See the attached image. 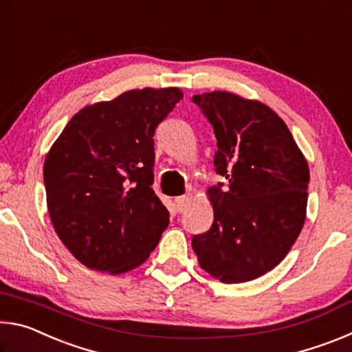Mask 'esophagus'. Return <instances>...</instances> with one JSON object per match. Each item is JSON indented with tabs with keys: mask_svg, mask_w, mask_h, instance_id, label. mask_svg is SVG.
Instances as JSON below:
<instances>
[{
	"mask_svg": "<svg viewBox=\"0 0 352 352\" xmlns=\"http://www.w3.org/2000/svg\"><path fill=\"white\" fill-rule=\"evenodd\" d=\"M189 200H190L189 195H182V197L175 199V205H177L178 212H183L184 210H186V206L189 205Z\"/></svg>",
	"mask_w": 352,
	"mask_h": 352,
	"instance_id": "esophagus-1",
	"label": "esophagus"
}]
</instances>
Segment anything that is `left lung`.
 <instances>
[{
	"label": "left lung",
	"instance_id": "8db88e82",
	"mask_svg": "<svg viewBox=\"0 0 352 352\" xmlns=\"http://www.w3.org/2000/svg\"><path fill=\"white\" fill-rule=\"evenodd\" d=\"M192 100L214 129V166L226 180L206 190L214 220L192 237V250L219 281H252L275 269L301 233L309 166L289 127L265 104L228 91Z\"/></svg>",
	"mask_w": 352,
	"mask_h": 352
}]
</instances>
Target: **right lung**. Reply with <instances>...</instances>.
<instances>
[{
  "mask_svg": "<svg viewBox=\"0 0 352 352\" xmlns=\"http://www.w3.org/2000/svg\"><path fill=\"white\" fill-rule=\"evenodd\" d=\"M182 98L175 87L142 88L83 107L47 152L51 222L88 269H136L168 228L169 211L152 189L153 135Z\"/></svg>",
  "mask_w": 352,
  "mask_h": 352,
  "instance_id": "right-lung-1",
  "label": "right lung"
}]
</instances>
